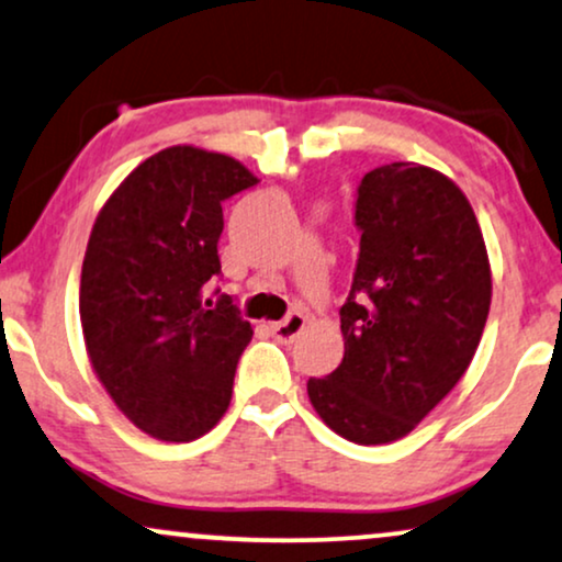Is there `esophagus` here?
I'll use <instances>...</instances> for the list:
<instances>
[{
    "label": "esophagus",
    "instance_id": "34e87169",
    "mask_svg": "<svg viewBox=\"0 0 562 562\" xmlns=\"http://www.w3.org/2000/svg\"><path fill=\"white\" fill-rule=\"evenodd\" d=\"M304 325H307V315H304V313H292V315L283 317L281 323L270 325V330H273L279 341H294V338L304 330Z\"/></svg>",
    "mask_w": 562,
    "mask_h": 562
}]
</instances>
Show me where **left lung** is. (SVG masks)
I'll return each mask as SVG.
<instances>
[{"instance_id":"1","label":"left lung","mask_w":562,"mask_h":562,"mask_svg":"<svg viewBox=\"0 0 562 562\" xmlns=\"http://www.w3.org/2000/svg\"><path fill=\"white\" fill-rule=\"evenodd\" d=\"M362 232L341 307L344 359L310 378L321 419L341 438H404L453 391L480 346L493 279L482 228L440 171L387 164L357 187Z\"/></svg>"}]
</instances>
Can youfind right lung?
<instances>
[{
    "label": "right lung",
    "instance_id": "right-lung-1",
    "mask_svg": "<svg viewBox=\"0 0 562 562\" xmlns=\"http://www.w3.org/2000/svg\"><path fill=\"white\" fill-rule=\"evenodd\" d=\"M258 184L232 156L175 145L145 158L101 207L80 276V323L120 412L166 442L216 427L252 338L221 276V203Z\"/></svg>",
    "mask_w": 562,
    "mask_h": 562
}]
</instances>
